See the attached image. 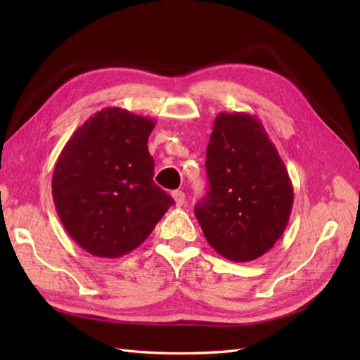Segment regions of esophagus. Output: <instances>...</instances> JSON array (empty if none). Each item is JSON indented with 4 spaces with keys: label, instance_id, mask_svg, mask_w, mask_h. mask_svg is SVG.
Returning <instances> with one entry per match:
<instances>
[{
    "label": "esophagus",
    "instance_id": "34e87169",
    "mask_svg": "<svg viewBox=\"0 0 360 360\" xmlns=\"http://www.w3.org/2000/svg\"><path fill=\"white\" fill-rule=\"evenodd\" d=\"M172 198L176 200V205L181 207L184 204V192L183 191H174L172 192Z\"/></svg>",
    "mask_w": 360,
    "mask_h": 360
}]
</instances>
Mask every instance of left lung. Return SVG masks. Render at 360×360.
I'll use <instances>...</instances> for the list:
<instances>
[{
    "mask_svg": "<svg viewBox=\"0 0 360 360\" xmlns=\"http://www.w3.org/2000/svg\"><path fill=\"white\" fill-rule=\"evenodd\" d=\"M207 197L195 216L209 245L236 263L257 259L287 228L292 184L255 115L219 112L205 151Z\"/></svg>",
    "mask_w": 360,
    "mask_h": 360,
    "instance_id": "1",
    "label": "left lung"
}]
</instances>
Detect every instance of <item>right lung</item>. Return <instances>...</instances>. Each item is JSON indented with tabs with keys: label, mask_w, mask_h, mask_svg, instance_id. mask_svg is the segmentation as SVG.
I'll return each instance as SVG.
<instances>
[{
	"label": "right lung",
	"mask_w": 360,
	"mask_h": 360,
	"mask_svg": "<svg viewBox=\"0 0 360 360\" xmlns=\"http://www.w3.org/2000/svg\"><path fill=\"white\" fill-rule=\"evenodd\" d=\"M153 118L105 108L78 127L52 174L63 226L86 252L118 258L143 243L174 204L153 181Z\"/></svg>",
	"instance_id": "obj_1"
}]
</instances>
